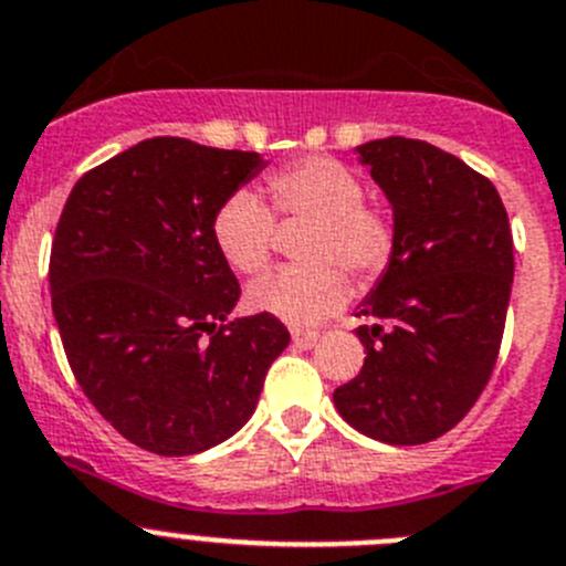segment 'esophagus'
I'll return each instance as SVG.
<instances>
[{"label": "esophagus", "mask_w": 566, "mask_h": 566, "mask_svg": "<svg viewBox=\"0 0 566 566\" xmlns=\"http://www.w3.org/2000/svg\"><path fill=\"white\" fill-rule=\"evenodd\" d=\"M318 340V329H310V327H293V344L302 346V349H310L315 346Z\"/></svg>", "instance_id": "esophagus-1"}]
</instances>
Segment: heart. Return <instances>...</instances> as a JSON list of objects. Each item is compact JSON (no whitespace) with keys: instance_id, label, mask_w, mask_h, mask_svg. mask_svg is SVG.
<instances>
[{"instance_id":"1","label":"heart","mask_w":566,"mask_h":566,"mask_svg":"<svg viewBox=\"0 0 566 566\" xmlns=\"http://www.w3.org/2000/svg\"><path fill=\"white\" fill-rule=\"evenodd\" d=\"M366 186L335 157L313 155L268 175V206L251 188H237L211 217V239L239 276H259L273 256V220H310L298 256L248 290V304L287 324H313L338 313L349 298L344 272L360 284L384 276L397 253V222L366 202Z\"/></svg>"}]
</instances>
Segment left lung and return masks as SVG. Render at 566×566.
<instances>
[{
    "mask_svg": "<svg viewBox=\"0 0 566 566\" xmlns=\"http://www.w3.org/2000/svg\"><path fill=\"white\" fill-rule=\"evenodd\" d=\"M395 208L397 253L360 304V371L333 395L353 429L391 446L451 431L493 375L513 284V237L488 177L426 140L358 146Z\"/></svg>",
    "mask_w": 566,
    "mask_h": 566,
    "instance_id": "8db88e82",
    "label": "left lung"
}]
</instances>
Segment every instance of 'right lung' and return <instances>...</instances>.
<instances>
[{"mask_svg": "<svg viewBox=\"0 0 566 566\" xmlns=\"http://www.w3.org/2000/svg\"><path fill=\"white\" fill-rule=\"evenodd\" d=\"M264 166L149 137L64 202L50 251L61 344L90 403L151 454H200L242 429L290 344L276 315L228 321L242 290L211 239L217 206Z\"/></svg>", "mask_w": 566, "mask_h": 566, "instance_id": "obj_1", "label": "right lung"}]
</instances>
